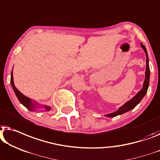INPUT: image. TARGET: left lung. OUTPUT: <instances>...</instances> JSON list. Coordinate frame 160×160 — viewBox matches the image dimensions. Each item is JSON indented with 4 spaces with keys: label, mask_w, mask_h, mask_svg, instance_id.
<instances>
[{
    "label": "left lung",
    "mask_w": 160,
    "mask_h": 160,
    "mask_svg": "<svg viewBox=\"0 0 160 160\" xmlns=\"http://www.w3.org/2000/svg\"><path fill=\"white\" fill-rule=\"evenodd\" d=\"M141 46L143 48V50H144L146 53V57H147V60H146V65H147V68H146V71H145V80L144 82H143V88L140 90L139 92H138V94H136L135 97H133L131 100L127 102L126 104H124L122 107H120L118 110H117L116 112L110 113V114L106 115L105 116L109 117V118H113L117 116V115L123 114V113L128 112V111L132 110L134 108L136 107V105H138V103L140 102L141 100L143 99V97L145 96V94H147L148 87H149V76H150V70H149V59H148V54L147 49H146L145 46L143 45L142 43H141Z\"/></svg>",
    "instance_id": "left-lung-1"
}]
</instances>
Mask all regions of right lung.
Returning <instances> with one entry per match:
<instances>
[{
	"mask_svg": "<svg viewBox=\"0 0 160 160\" xmlns=\"http://www.w3.org/2000/svg\"><path fill=\"white\" fill-rule=\"evenodd\" d=\"M11 86H12L13 87V91H14L16 95H17V98L18 100H19V102L21 103L24 106V107H26L28 110H34V105L33 104H32V100L30 99L29 98H28V97H25L24 94H22L21 92L18 91V90L16 88V87L14 86V84H13V75H12V72H11ZM45 109L47 110L48 111L50 110V107H48V106H45Z\"/></svg>",
	"mask_w": 160,
	"mask_h": 160,
	"instance_id": "obj_1",
	"label": "right lung"
}]
</instances>
